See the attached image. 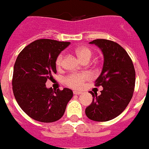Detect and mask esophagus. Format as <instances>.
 I'll list each match as a JSON object with an SVG mask.
<instances>
[{
	"label": "esophagus",
	"mask_w": 149,
	"mask_h": 149,
	"mask_svg": "<svg viewBox=\"0 0 149 149\" xmlns=\"http://www.w3.org/2000/svg\"><path fill=\"white\" fill-rule=\"evenodd\" d=\"M73 93L74 94H75V95H79V94H82V92H81V91H74Z\"/></svg>",
	"instance_id": "obj_1"
}]
</instances>
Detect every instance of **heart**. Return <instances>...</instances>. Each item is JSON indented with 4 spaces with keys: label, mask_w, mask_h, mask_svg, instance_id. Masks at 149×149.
<instances>
[{
    "label": "heart",
    "mask_w": 149,
    "mask_h": 149,
    "mask_svg": "<svg viewBox=\"0 0 149 149\" xmlns=\"http://www.w3.org/2000/svg\"><path fill=\"white\" fill-rule=\"evenodd\" d=\"M76 54L78 55L79 58L83 62L89 61L92 56L91 50L86 47H79L78 49H76ZM63 54H60L57 57L56 61H55L57 67H61L62 63H63ZM89 78H90V75L87 73H73L66 77L64 82L67 86H69L70 87L78 89V88L82 87L83 82L88 80Z\"/></svg>",
    "instance_id": "b5f03b06"
}]
</instances>
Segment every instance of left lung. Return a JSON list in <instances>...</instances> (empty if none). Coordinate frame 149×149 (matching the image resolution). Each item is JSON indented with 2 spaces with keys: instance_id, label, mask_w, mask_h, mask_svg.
Listing matches in <instances>:
<instances>
[{
  "instance_id": "left-lung-1",
  "label": "left lung",
  "mask_w": 149,
  "mask_h": 149,
  "mask_svg": "<svg viewBox=\"0 0 149 149\" xmlns=\"http://www.w3.org/2000/svg\"><path fill=\"white\" fill-rule=\"evenodd\" d=\"M102 52L104 63L95 86H102L101 94L90 93L93 102L86 107V115L95 121H107L117 118L131 101L136 81L135 69L130 55L118 43L104 39L90 42Z\"/></svg>"
}]
</instances>
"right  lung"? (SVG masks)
Here are the masks:
<instances>
[{
	"mask_svg": "<svg viewBox=\"0 0 149 149\" xmlns=\"http://www.w3.org/2000/svg\"><path fill=\"white\" fill-rule=\"evenodd\" d=\"M70 42L49 39L35 40L20 52L15 62L13 91L18 105L26 114L40 122H54L64 114L73 97L70 89L47 88V79L56 73V58Z\"/></svg>",
	"mask_w": 149,
	"mask_h": 149,
	"instance_id": "obj_1",
	"label": "right lung"
}]
</instances>
